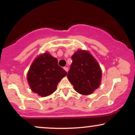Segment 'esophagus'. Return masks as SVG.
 <instances>
[{
	"instance_id": "1",
	"label": "esophagus",
	"mask_w": 135,
	"mask_h": 135,
	"mask_svg": "<svg viewBox=\"0 0 135 135\" xmlns=\"http://www.w3.org/2000/svg\"><path fill=\"white\" fill-rule=\"evenodd\" d=\"M63 69H64V70L66 72H68V71H69V67H64Z\"/></svg>"
}]
</instances>
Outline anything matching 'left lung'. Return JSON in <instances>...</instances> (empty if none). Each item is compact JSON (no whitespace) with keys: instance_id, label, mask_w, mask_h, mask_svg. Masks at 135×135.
Returning <instances> with one entry per match:
<instances>
[{"instance_id":"obj_1","label":"left lung","mask_w":135,"mask_h":135,"mask_svg":"<svg viewBox=\"0 0 135 135\" xmlns=\"http://www.w3.org/2000/svg\"><path fill=\"white\" fill-rule=\"evenodd\" d=\"M67 77L79 93L88 95L100 86L102 70L97 60L86 51L79 50L72 55Z\"/></svg>"}]
</instances>
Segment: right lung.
Returning a JSON list of instances; mask_svg holds the SVG:
<instances>
[{
    "label": "right lung",
    "instance_id": "1",
    "mask_svg": "<svg viewBox=\"0 0 135 135\" xmlns=\"http://www.w3.org/2000/svg\"><path fill=\"white\" fill-rule=\"evenodd\" d=\"M66 74V71L58 65V60L45 52L32 63L27 80L32 91L44 97L56 91L59 82Z\"/></svg>",
    "mask_w": 135,
    "mask_h": 135
}]
</instances>
